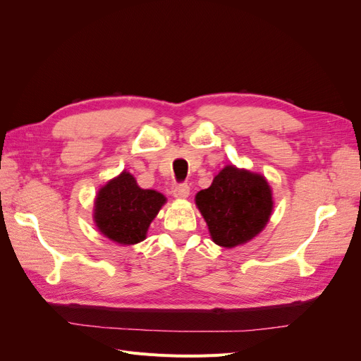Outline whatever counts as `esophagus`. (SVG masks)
I'll return each instance as SVG.
<instances>
[{"mask_svg":"<svg viewBox=\"0 0 361 361\" xmlns=\"http://www.w3.org/2000/svg\"><path fill=\"white\" fill-rule=\"evenodd\" d=\"M173 195L176 199H187L190 195V187L187 183L178 185V187H174V190H173Z\"/></svg>","mask_w":361,"mask_h":361,"instance_id":"esophagus-1","label":"esophagus"}]
</instances>
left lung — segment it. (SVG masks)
<instances>
[{
    "mask_svg": "<svg viewBox=\"0 0 361 361\" xmlns=\"http://www.w3.org/2000/svg\"><path fill=\"white\" fill-rule=\"evenodd\" d=\"M195 206L220 247L247 244L267 227L274 199L265 176L227 164L211 187L195 194Z\"/></svg>",
    "mask_w": 361,
    "mask_h": 361,
    "instance_id": "obj_1",
    "label": "left lung"
}]
</instances>
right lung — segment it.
Returning <instances> with one entry per match:
<instances>
[{"mask_svg":"<svg viewBox=\"0 0 361 361\" xmlns=\"http://www.w3.org/2000/svg\"><path fill=\"white\" fill-rule=\"evenodd\" d=\"M166 203V195L140 188L133 174L123 170L97 191L93 223L110 241L134 245L145 241L150 223Z\"/></svg>","mask_w":361,"mask_h":361,"instance_id":"1","label":"right lung"}]
</instances>
